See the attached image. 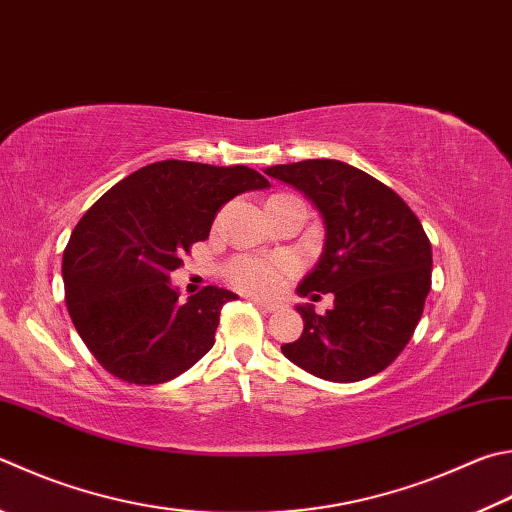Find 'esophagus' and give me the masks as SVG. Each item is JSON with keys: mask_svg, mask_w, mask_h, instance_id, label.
<instances>
[{"mask_svg": "<svg viewBox=\"0 0 512 512\" xmlns=\"http://www.w3.org/2000/svg\"><path fill=\"white\" fill-rule=\"evenodd\" d=\"M250 302H253L255 306H259V309H262L264 313H273V311H277V304H273V302H264V300H259V297H248Z\"/></svg>", "mask_w": 512, "mask_h": 512, "instance_id": "34e87169", "label": "esophagus"}]
</instances>
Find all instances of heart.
Here are the masks:
<instances>
[{
	"mask_svg": "<svg viewBox=\"0 0 512 512\" xmlns=\"http://www.w3.org/2000/svg\"><path fill=\"white\" fill-rule=\"evenodd\" d=\"M295 268V262L288 257L266 259L255 255H239L228 262L226 277L230 284H235L241 291L271 295L280 291L286 277L295 273Z\"/></svg>",
	"mask_w": 512,
	"mask_h": 512,
	"instance_id": "obj_1",
	"label": "heart"
}]
</instances>
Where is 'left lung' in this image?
Instances as JSON below:
<instances>
[{"label": "left lung", "mask_w": 512, "mask_h": 512, "mask_svg": "<svg viewBox=\"0 0 512 512\" xmlns=\"http://www.w3.org/2000/svg\"><path fill=\"white\" fill-rule=\"evenodd\" d=\"M293 185L320 212V262L297 295L333 293L318 315L297 304L304 331L284 356L331 383H356L392 365L423 315L432 286V246L421 221L398 194L349 163L313 159L264 170Z\"/></svg>", "instance_id": "left-lung-1"}]
</instances>
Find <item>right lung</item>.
I'll return each mask as SVG.
<instances>
[{"mask_svg":"<svg viewBox=\"0 0 512 512\" xmlns=\"http://www.w3.org/2000/svg\"><path fill=\"white\" fill-rule=\"evenodd\" d=\"M268 185L246 165L159 161L125 176L85 212L64 248V300L111 376L167 383L212 349L221 306L237 295L206 286L179 302L170 275L192 244L208 239L224 203Z\"/></svg>","mask_w":512,"mask_h":512,"instance_id":"obj_1","label":"right lung"}]
</instances>
